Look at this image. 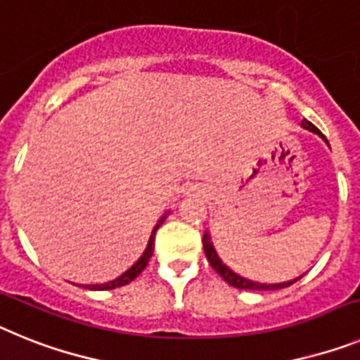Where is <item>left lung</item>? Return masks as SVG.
<instances>
[{
    "mask_svg": "<svg viewBox=\"0 0 360 360\" xmlns=\"http://www.w3.org/2000/svg\"><path fill=\"white\" fill-rule=\"evenodd\" d=\"M301 127L306 128V130H310V132L317 134V136H321L326 141V137L323 136V134L319 132V128L315 127V124H311L310 121H301ZM328 143V141H326ZM202 248H205V254H206V259H208V262L212 264V268H214L215 271H217L221 277H223L224 281H226L230 286H233V288H239V290H255V292H270V290H281V288H286V286H292L293 283H297V281L301 279V277H297V279H292V281H286V283H277V284H264V283H255V281H250V279H245V277H240V275H237L236 271H232L230 268L226 266V264H223V261L219 259L217 252H215L214 245H212L210 240V236L208 233H205V237H202Z\"/></svg>",
    "mask_w": 360,
    "mask_h": 360,
    "instance_id": "obj_1",
    "label": "left lung"
}]
</instances>
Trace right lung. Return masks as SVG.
<instances>
[{"label": "right lung", "instance_id": "add662e5", "mask_svg": "<svg viewBox=\"0 0 360 360\" xmlns=\"http://www.w3.org/2000/svg\"><path fill=\"white\" fill-rule=\"evenodd\" d=\"M167 219V215H162L161 219H159V223L155 224V228L152 230V236H150L148 239V246H146V250L143 252V255L139 259H137V262L134 264L132 268H128L124 274H121L117 279L110 281V283H105V284H86L85 288L89 290H114V288H120V286H124V284L132 283L134 279H136L137 275L141 274L143 270L146 268V264H148L150 257H152V254H154V239H155V232H158V228L161 226L162 221Z\"/></svg>", "mask_w": 360, "mask_h": 360}]
</instances>
